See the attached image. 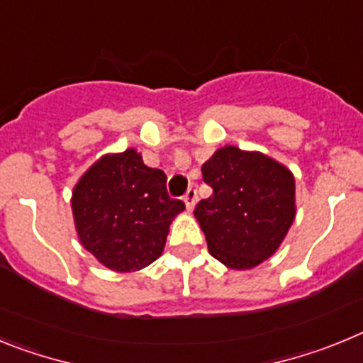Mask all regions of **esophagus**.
I'll return each instance as SVG.
<instances>
[{
    "mask_svg": "<svg viewBox=\"0 0 363 363\" xmlns=\"http://www.w3.org/2000/svg\"><path fill=\"white\" fill-rule=\"evenodd\" d=\"M184 201H185V205H187V209L191 211L192 207H194V203H196V189L189 187V191L185 192Z\"/></svg>",
    "mask_w": 363,
    "mask_h": 363,
    "instance_id": "obj_1",
    "label": "esophagus"
}]
</instances>
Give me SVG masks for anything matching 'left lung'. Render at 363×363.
<instances>
[{
  "label": "left lung",
  "mask_w": 363,
  "mask_h": 363,
  "mask_svg": "<svg viewBox=\"0 0 363 363\" xmlns=\"http://www.w3.org/2000/svg\"><path fill=\"white\" fill-rule=\"evenodd\" d=\"M213 194L194 216L209 252L230 269H252L277 251L294 220V178L264 154L238 147L216 150L201 165Z\"/></svg>",
  "instance_id": "8db88e82"
}]
</instances>
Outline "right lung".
Segmentation results:
<instances>
[{"label":"right lung","mask_w":363,"mask_h":363,"mask_svg":"<svg viewBox=\"0 0 363 363\" xmlns=\"http://www.w3.org/2000/svg\"><path fill=\"white\" fill-rule=\"evenodd\" d=\"M78 236L112 271L147 267L162 255L171 220L185 209L167 192V176L134 149L105 156L85 172L72 194Z\"/></svg>","instance_id":"add662e5"}]
</instances>
